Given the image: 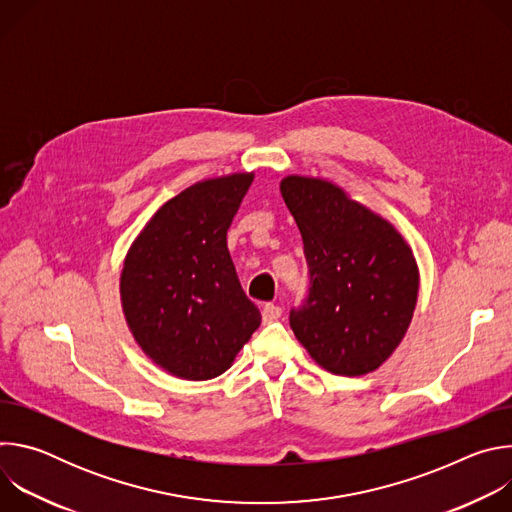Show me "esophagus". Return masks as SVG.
Here are the masks:
<instances>
[{"instance_id": "34e87169", "label": "esophagus", "mask_w": 512, "mask_h": 512, "mask_svg": "<svg viewBox=\"0 0 512 512\" xmlns=\"http://www.w3.org/2000/svg\"><path fill=\"white\" fill-rule=\"evenodd\" d=\"M281 318V308L275 306V304H265L263 308V322L269 324V322H275Z\"/></svg>"}]
</instances>
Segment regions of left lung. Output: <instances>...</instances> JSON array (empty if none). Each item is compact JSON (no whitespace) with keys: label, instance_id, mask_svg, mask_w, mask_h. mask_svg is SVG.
I'll list each match as a JSON object with an SVG mask.
<instances>
[{"label":"left lung","instance_id":"left-lung-1","mask_svg":"<svg viewBox=\"0 0 512 512\" xmlns=\"http://www.w3.org/2000/svg\"><path fill=\"white\" fill-rule=\"evenodd\" d=\"M279 190L310 269V294L291 310V330L332 375L377 371L401 344L417 304L411 247L387 218L328 180L287 176Z\"/></svg>","mask_w":512,"mask_h":512}]
</instances>
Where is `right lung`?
<instances>
[{
    "mask_svg": "<svg viewBox=\"0 0 512 512\" xmlns=\"http://www.w3.org/2000/svg\"><path fill=\"white\" fill-rule=\"evenodd\" d=\"M253 172L192 184L131 243L119 294L125 322L160 369L186 381L223 375L261 324L245 296L227 231Z\"/></svg>",
    "mask_w": 512,
    "mask_h": 512,
    "instance_id": "add662e5",
    "label": "right lung"
}]
</instances>
